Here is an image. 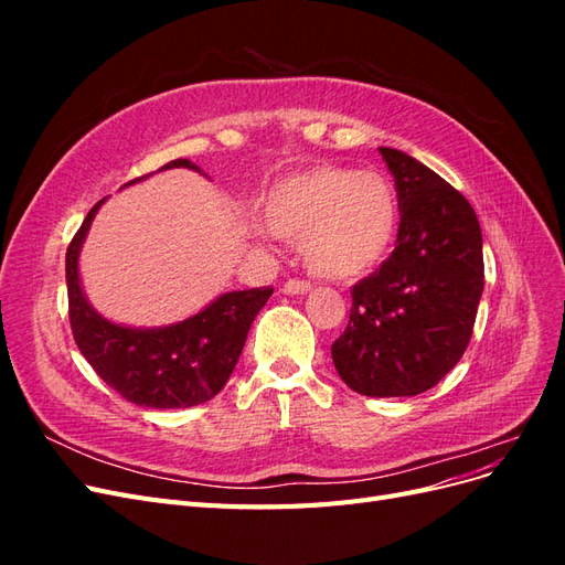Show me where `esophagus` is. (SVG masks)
<instances>
[{"label": "esophagus", "mask_w": 565, "mask_h": 565, "mask_svg": "<svg viewBox=\"0 0 565 565\" xmlns=\"http://www.w3.org/2000/svg\"><path fill=\"white\" fill-rule=\"evenodd\" d=\"M282 292L285 295H306V292H311V282L301 280V278H292L282 285Z\"/></svg>", "instance_id": "1"}]
</instances>
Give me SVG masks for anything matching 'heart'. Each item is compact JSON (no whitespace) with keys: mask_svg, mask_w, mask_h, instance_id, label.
<instances>
[{"mask_svg":"<svg viewBox=\"0 0 565 565\" xmlns=\"http://www.w3.org/2000/svg\"><path fill=\"white\" fill-rule=\"evenodd\" d=\"M264 221L270 233L303 243L318 276L351 278L377 266L398 228V200L377 172L311 167L268 188Z\"/></svg>","mask_w":565,"mask_h":565,"instance_id":"heart-1","label":"heart"}]
</instances>
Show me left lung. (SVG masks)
Listing matches in <instances>:
<instances>
[{
    "label": "left lung",
    "mask_w": 565,
    "mask_h": 565,
    "mask_svg": "<svg viewBox=\"0 0 565 565\" xmlns=\"http://www.w3.org/2000/svg\"><path fill=\"white\" fill-rule=\"evenodd\" d=\"M380 152L396 181V249L353 285L332 361L363 396H417L469 347L483 295V235L469 200L434 169L396 148Z\"/></svg>",
    "instance_id": "obj_1"
}]
</instances>
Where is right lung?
Returning <instances> with one entry per match:
<instances>
[{"instance_id": "add662e5", "label": "right lung", "mask_w": 565, "mask_h": 565, "mask_svg": "<svg viewBox=\"0 0 565 565\" xmlns=\"http://www.w3.org/2000/svg\"><path fill=\"white\" fill-rule=\"evenodd\" d=\"M169 167L200 172L191 160H172L162 169ZM141 179L146 177L134 181ZM104 200L89 210L65 254L67 316L77 349L98 377L134 405L172 409L207 403L228 382L243 353L249 324L264 309L273 287L221 295L198 316L158 330L122 328L100 318L82 292L77 259Z\"/></svg>"}]
</instances>
